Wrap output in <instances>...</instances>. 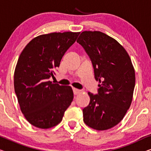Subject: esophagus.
<instances>
[{
  "label": "esophagus",
  "instance_id": "34e87169",
  "mask_svg": "<svg viewBox=\"0 0 151 151\" xmlns=\"http://www.w3.org/2000/svg\"><path fill=\"white\" fill-rule=\"evenodd\" d=\"M73 94L75 95V96H76V95H78L80 92H81V91L78 90V89H77V88H73Z\"/></svg>",
  "mask_w": 151,
  "mask_h": 151
}]
</instances>
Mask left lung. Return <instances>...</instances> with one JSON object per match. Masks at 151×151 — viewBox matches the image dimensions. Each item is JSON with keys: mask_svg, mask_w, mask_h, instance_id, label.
Here are the masks:
<instances>
[{"mask_svg": "<svg viewBox=\"0 0 151 151\" xmlns=\"http://www.w3.org/2000/svg\"><path fill=\"white\" fill-rule=\"evenodd\" d=\"M77 42L83 47L99 81L98 93H88L90 102L83 120L98 131L111 129L124 118L132 102L135 84V69L125 49L114 38L98 31H84Z\"/></svg>", "mask_w": 151, "mask_h": 151, "instance_id": "1", "label": "left lung"}]
</instances>
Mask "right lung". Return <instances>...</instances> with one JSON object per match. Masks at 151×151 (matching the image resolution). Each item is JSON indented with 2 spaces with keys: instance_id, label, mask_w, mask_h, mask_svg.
<instances>
[{
  "instance_id": "1",
  "label": "right lung",
  "mask_w": 151,
  "mask_h": 151,
  "mask_svg": "<svg viewBox=\"0 0 151 151\" xmlns=\"http://www.w3.org/2000/svg\"><path fill=\"white\" fill-rule=\"evenodd\" d=\"M80 32H53L32 39L20 53L14 71V90L27 120L39 129L58 124L71 105L70 86L49 81Z\"/></svg>"
}]
</instances>
